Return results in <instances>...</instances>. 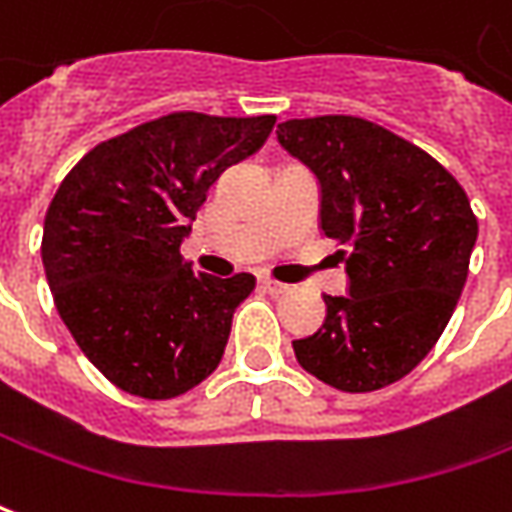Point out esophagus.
I'll return each mask as SVG.
<instances>
[{"label": "esophagus", "instance_id": "1", "mask_svg": "<svg viewBox=\"0 0 512 512\" xmlns=\"http://www.w3.org/2000/svg\"><path fill=\"white\" fill-rule=\"evenodd\" d=\"M260 285H263L268 293H274V296L291 291V285H285V282H280V280H271V277H263V280H260Z\"/></svg>", "mask_w": 512, "mask_h": 512}]
</instances>
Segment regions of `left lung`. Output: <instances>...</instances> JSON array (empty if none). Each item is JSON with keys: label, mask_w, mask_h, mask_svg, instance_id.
I'll return each mask as SVG.
<instances>
[{"label": "left lung", "mask_w": 512, "mask_h": 512, "mask_svg": "<svg viewBox=\"0 0 512 512\" xmlns=\"http://www.w3.org/2000/svg\"><path fill=\"white\" fill-rule=\"evenodd\" d=\"M280 144L321 182V230L346 249L349 296L293 341L299 366L346 393L380 391L427 357L455 313L477 241L463 185L360 116L282 121Z\"/></svg>", "instance_id": "obj_1"}]
</instances>
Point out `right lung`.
<instances>
[{"label":"right lung","instance_id":"obj_1","mask_svg":"<svg viewBox=\"0 0 512 512\" xmlns=\"http://www.w3.org/2000/svg\"><path fill=\"white\" fill-rule=\"evenodd\" d=\"M277 116L177 110L96 144L60 182L41 257L55 307L107 380L174 399L210 377L252 274H196L188 221L224 171L255 155Z\"/></svg>","mask_w":512,"mask_h":512}]
</instances>
